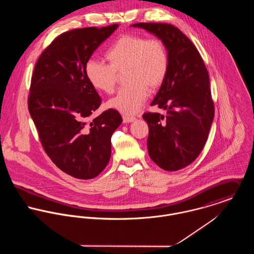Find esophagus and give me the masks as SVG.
<instances>
[{
	"mask_svg": "<svg viewBox=\"0 0 254 254\" xmlns=\"http://www.w3.org/2000/svg\"><path fill=\"white\" fill-rule=\"evenodd\" d=\"M136 120V117L134 116H128V115H123V122L124 123H130Z\"/></svg>",
	"mask_w": 254,
	"mask_h": 254,
	"instance_id": "obj_1",
	"label": "esophagus"
}]
</instances>
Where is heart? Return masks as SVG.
<instances>
[{"label": "heart", "instance_id": "b5f03b06", "mask_svg": "<svg viewBox=\"0 0 254 254\" xmlns=\"http://www.w3.org/2000/svg\"><path fill=\"white\" fill-rule=\"evenodd\" d=\"M109 64L90 60L85 65L89 83L99 92L110 95L115 90L117 74L123 73L127 83L109 102V106L125 114L139 111L145 104L148 90L158 89L164 82L169 58L163 42L137 34L120 36L106 52Z\"/></svg>", "mask_w": 254, "mask_h": 254}]
</instances>
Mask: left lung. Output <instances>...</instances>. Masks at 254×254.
<instances>
[{
  "mask_svg": "<svg viewBox=\"0 0 254 254\" xmlns=\"http://www.w3.org/2000/svg\"><path fill=\"white\" fill-rule=\"evenodd\" d=\"M160 39L169 58L167 76L151 106L165 109L145 112L149 157L166 171L190 164L205 145L214 118V105L205 64L191 41L166 23H136Z\"/></svg>",
  "mask_w": 254,
  "mask_h": 254,
  "instance_id": "left-lung-1",
  "label": "left lung"
}]
</instances>
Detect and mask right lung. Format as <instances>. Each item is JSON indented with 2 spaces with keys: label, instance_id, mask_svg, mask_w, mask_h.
I'll return each mask as SVG.
<instances>
[{
  "label": "right lung",
  "instance_id": "obj_1",
  "mask_svg": "<svg viewBox=\"0 0 254 254\" xmlns=\"http://www.w3.org/2000/svg\"><path fill=\"white\" fill-rule=\"evenodd\" d=\"M117 27L61 34L41 54L31 78L28 109L41 144L61 170L77 179H93L107 167L112 133L122 123L112 109L89 122L102 99L85 75L93 53Z\"/></svg>",
  "mask_w": 254,
  "mask_h": 254
}]
</instances>
